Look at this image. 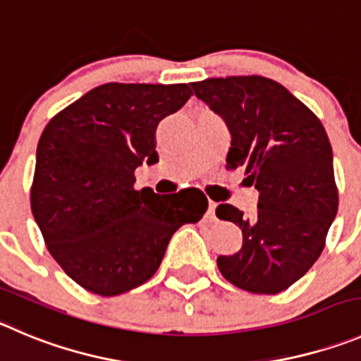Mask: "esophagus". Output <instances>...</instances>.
Returning a JSON list of instances; mask_svg holds the SVG:
<instances>
[{
    "label": "esophagus",
    "instance_id": "34e87169",
    "mask_svg": "<svg viewBox=\"0 0 361 361\" xmlns=\"http://www.w3.org/2000/svg\"><path fill=\"white\" fill-rule=\"evenodd\" d=\"M215 208H217V204H215L214 201H210V203H208V212H207V215L210 219H215Z\"/></svg>",
    "mask_w": 361,
    "mask_h": 361
}]
</instances>
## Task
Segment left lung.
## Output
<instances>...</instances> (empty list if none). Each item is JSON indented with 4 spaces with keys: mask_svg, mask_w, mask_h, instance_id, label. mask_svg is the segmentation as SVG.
<instances>
[{
    "mask_svg": "<svg viewBox=\"0 0 361 361\" xmlns=\"http://www.w3.org/2000/svg\"><path fill=\"white\" fill-rule=\"evenodd\" d=\"M231 133L228 169L245 167L258 212L231 204L215 214L242 230V249L219 257L221 274L252 294H278L308 272L338 210L333 151L317 116L274 80L228 76L190 83Z\"/></svg>",
    "mask_w": 361,
    "mask_h": 361,
    "instance_id": "1",
    "label": "left lung"
}]
</instances>
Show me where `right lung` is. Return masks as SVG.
Listing matches in <instances>:
<instances>
[{"label":"right lung","instance_id":"right-lung-1","mask_svg":"<svg viewBox=\"0 0 361 361\" xmlns=\"http://www.w3.org/2000/svg\"><path fill=\"white\" fill-rule=\"evenodd\" d=\"M192 96L187 83H104L56 114L37 146L32 214L48 251L92 294L119 295L160 267L171 237L203 217L201 190H135L158 161L157 126Z\"/></svg>","mask_w":361,"mask_h":361}]
</instances>
